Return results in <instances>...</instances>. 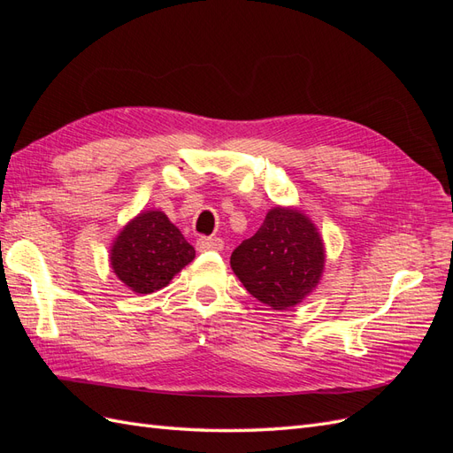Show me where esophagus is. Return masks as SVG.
<instances>
[{
  "mask_svg": "<svg viewBox=\"0 0 453 453\" xmlns=\"http://www.w3.org/2000/svg\"><path fill=\"white\" fill-rule=\"evenodd\" d=\"M198 251H221L225 248V243L221 238H200L196 242Z\"/></svg>",
  "mask_w": 453,
  "mask_h": 453,
  "instance_id": "34e87169",
  "label": "esophagus"
}]
</instances>
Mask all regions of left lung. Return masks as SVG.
<instances>
[{
  "label": "left lung",
  "mask_w": 453,
  "mask_h": 453,
  "mask_svg": "<svg viewBox=\"0 0 453 453\" xmlns=\"http://www.w3.org/2000/svg\"><path fill=\"white\" fill-rule=\"evenodd\" d=\"M230 266L260 303L278 311L291 310L319 285L325 243L304 211L276 205L255 234L234 250Z\"/></svg>",
  "instance_id": "8db88e82"
}]
</instances>
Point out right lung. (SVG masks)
Listing matches in <instances>:
<instances>
[{
	"label": "right lung",
	"mask_w": 453,
	"mask_h": 453,
	"mask_svg": "<svg viewBox=\"0 0 453 453\" xmlns=\"http://www.w3.org/2000/svg\"><path fill=\"white\" fill-rule=\"evenodd\" d=\"M195 255L166 213L142 210L119 230L109 248V265L132 293L150 295L166 287Z\"/></svg>",
	"instance_id": "add662e5"
}]
</instances>
